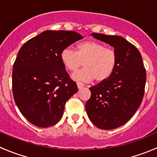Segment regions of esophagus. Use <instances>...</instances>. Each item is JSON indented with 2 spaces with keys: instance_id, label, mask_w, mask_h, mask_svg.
<instances>
[{
  "instance_id": "esophagus-1",
  "label": "esophagus",
  "mask_w": 157,
  "mask_h": 157,
  "mask_svg": "<svg viewBox=\"0 0 157 157\" xmlns=\"http://www.w3.org/2000/svg\"><path fill=\"white\" fill-rule=\"evenodd\" d=\"M84 86H85L84 83H82V82H77V87H78L79 89L83 88Z\"/></svg>"
}]
</instances>
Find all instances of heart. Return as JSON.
Returning a JSON list of instances; mask_svg holds the SVG:
<instances>
[{"label": "heart", "mask_w": 157, "mask_h": 157, "mask_svg": "<svg viewBox=\"0 0 157 157\" xmlns=\"http://www.w3.org/2000/svg\"><path fill=\"white\" fill-rule=\"evenodd\" d=\"M63 65L71 72H75L84 64L86 67L73 74L77 80L97 82L106 80L116 68L118 55L113 48L105 47L100 42L84 41L77 45V51L65 48L61 52Z\"/></svg>", "instance_id": "1"}]
</instances>
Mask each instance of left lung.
Here are the masks:
<instances>
[{
	"instance_id": "obj_1",
	"label": "left lung",
	"mask_w": 157,
	"mask_h": 157,
	"mask_svg": "<svg viewBox=\"0 0 157 157\" xmlns=\"http://www.w3.org/2000/svg\"><path fill=\"white\" fill-rule=\"evenodd\" d=\"M92 36L115 48L118 63L109 79L90 88L91 96L86 110L96 127L114 129L128 122L140 106L144 95L146 69L140 52L124 38L96 33Z\"/></svg>"
}]
</instances>
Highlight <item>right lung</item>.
I'll use <instances>...</instances> for the list:
<instances>
[{"mask_svg": "<svg viewBox=\"0 0 157 157\" xmlns=\"http://www.w3.org/2000/svg\"><path fill=\"white\" fill-rule=\"evenodd\" d=\"M81 39L77 32L47 30L19 51L13 67V95L22 115L34 125L57 124L66 102L78 90L61 62V52Z\"/></svg>", "mask_w": 157, "mask_h": 157, "instance_id": "right-lung-1", "label": "right lung"}]
</instances>
